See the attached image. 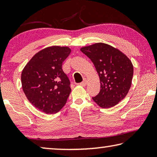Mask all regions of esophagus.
<instances>
[{"label": "esophagus", "mask_w": 157, "mask_h": 157, "mask_svg": "<svg viewBox=\"0 0 157 157\" xmlns=\"http://www.w3.org/2000/svg\"><path fill=\"white\" fill-rule=\"evenodd\" d=\"M86 84H87V80L86 79H84V80L82 81L79 84H80L81 86H85L86 85Z\"/></svg>", "instance_id": "obj_1"}]
</instances>
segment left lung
I'll return each instance as SVG.
<instances>
[{
	"label": "left lung",
	"instance_id": "obj_1",
	"mask_svg": "<svg viewBox=\"0 0 157 157\" xmlns=\"http://www.w3.org/2000/svg\"><path fill=\"white\" fill-rule=\"evenodd\" d=\"M95 66L100 82V91L92 98L100 107H114L124 99L131 87L133 64L121 50L104 43L81 48Z\"/></svg>",
	"mask_w": 157,
	"mask_h": 157
}]
</instances>
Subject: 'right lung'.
I'll list each match as a JSON object with an SVG mask.
<instances>
[{
    "mask_svg": "<svg viewBox=\"0 0 157 157\" xmlns=\"http://www.w3.org/2000/svg\"><path fill=\"white\" fill-rule=\"evenodd\" d=\"M71 52L68 46L47 47L36 52L23 69V91L29 102L42 112L56 113L67 101L71 89L62 66Z\"/></svg>",
    "mask_w": 157,
    "mask_h": 157,
    "instance_id": "obj_1",
    "label": "right lung"
}]
</instances>
